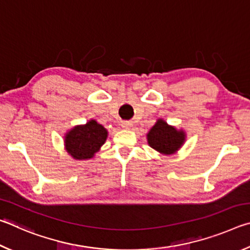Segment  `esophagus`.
Returning <instances> with one entry per match:
<instances>
[{"mask_svg": "<svg viewBox=\"0 0 250 250\" xmlns=\"http://www.w3.org/2000/svg\"><path fill=\"white\" fill-rule=\"evenodd\" d=\"M121 128L125 129V130L131 129V128H132V122H130V121H124V122H122V124H121Z\"/></svg>", "mask_w": 250, "mask_h": 250, "instance_id": "1", "label": "esophagus"}]
</instances>
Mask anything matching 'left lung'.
I'll use <instances>...</instances> for the list:
<instances>
[{
  "label": "left lung",
  "instance_id": "8db88e82",
  "mask_svg": "<svg viewBox=\"0 0 250 250\" xmlns=\"http://www.w3.org/2000/svg\"><path fill=\"white\" fill-rule=\"evenodd\" d=\"M146 140L152 149L163 155H172L179 151L186 140L183 129H176L166 120L158 119L146 133Z\"/></svg>",
  "mask_w": 250,
  "mask_h": 250
}]
</instances>
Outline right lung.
<instances>
[{
	"mask_svg": "<svg viewBox=\"0 0 250 250\" xmlns=\"http://www.w3.org/2000/svg\"><path fill=\"white\" fill-rule=\"evenodd\" d=\"M108 131L95 119L87 124L75 125L64 137L65 149L71 158L77 161L90 160L104 145Z\"/></svg>",
	"mask_w": 250,
	"mask_h": 250,
	"instance_id": "right-lung-1",
	"label": "right lung"
}]
</instances>
